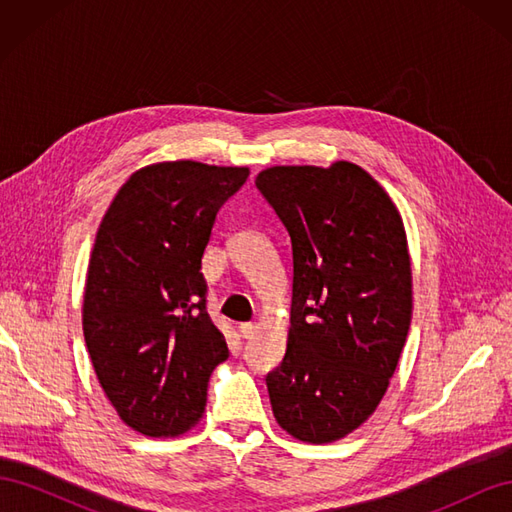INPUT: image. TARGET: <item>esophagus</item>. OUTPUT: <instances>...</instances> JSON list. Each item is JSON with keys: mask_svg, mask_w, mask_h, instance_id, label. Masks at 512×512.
<instances>
[{"mask_svg": "<svg viewBox=\"0 0 512 512\" xmlns=\"http://www.w3.org/2000/svg\"><path fill=\"white\" fill-rule=\"evenodd\" d=\"M239 333H241V337L250 339V337L256 333V324H252V322H241V324H239Z\"/></svg>", "mask_w": 512, "mask_h": 512, "instance_id": "1", "label": "esophagus"}]
</instances>
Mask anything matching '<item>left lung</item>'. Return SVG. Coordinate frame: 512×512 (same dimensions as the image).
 <instances>
[{
  "label": "left lung",
  "instance_id": "8db88e82",
  "mask_svg": "<svg viewBox=\"0 0 512 512\" xmlns=\"http://www.w3.org/2000/svg\"><path fill=\"white\" fill-rule=\"evenodd\" d=\"M258 190L292 241L286 356L267 376L277 425L329 444L376 412L412 320V260L401 213L367 170L271 166Z\"/></svg>",
  "mask_w": 512,
  "mask_h": 512
}]
</instances>
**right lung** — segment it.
<instances>
[{"label":"right lung","mask_w":512,"mask_h":512,"mask_svg":"<svg viewBox=\"0 0 512 512\" xmlns=\"http://www.w3.org/2000/svg\"><path fill=\"white\" fill-rule=\"evenodd\" d=\"M247 177V166L147 164L100 222L83 294L85 344L111 406L147 438L196 427L211 371L228 359L200 265L215 215Z\"/></svg>","instance_id":"obj_1"}]
</instances>
